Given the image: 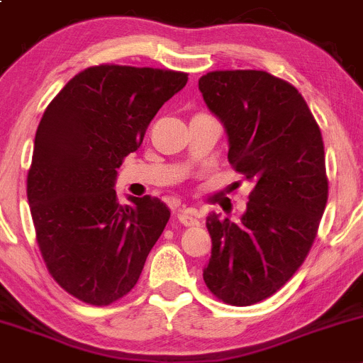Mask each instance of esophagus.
<instances>
[{
    "label": "esophagus",
    "mask_w": 363,
    "mask_h": 363,
    "mask_svg": "<svg viewBox=\"0 0 363 363\" xmlns=\"http://www.w3.org/2000/svg\"><path fill=\"white\" fill-rule=\"evenodd\" d=\"M177 218L179 221L182 223L184 226H189V228H195V226H200V219L196 211L193 208H179L177 211Z\"/></svg>",
    "instance_id": "34e87169"
}]
</instances>
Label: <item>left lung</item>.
<instances>
[{"instance_id":"1","label":"left lung","mask_w":363,"mask_h":363,"mask_svg":"<svg viewBox=\"0 0 363 363\" xmlns=\"http://www.w3.org/2000/svg\"><path fill=\"white\" fill-rule=\"evenodd\" d=\"M202 96L228 133V161L252 184L240 221L211 214L203 281L228 306L283 288L309 255L328 200L320 126L295 86L263 69L200 77Z\"/></svg>"}]
</instances>
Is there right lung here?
Returning <instances> with one entry per match:
<instances>
[{"instance_id":"right-lung-1","label":"right lung","mask_w":363,"mask_h":363,"mask_svg":"<svg viewBox=\"0 0 363 363\" xmlns=\"http://www.w3.org/2000/svg\"><path fill=\"white\" fill-rule=\"evenodd\" d=\"M188 73L100 65L77 73L43 112L28 170L36 242L52 279L89 306L130 294L170 219L155 196L117 202V168L140 147Z\"/></svg>"}]
</instances>
